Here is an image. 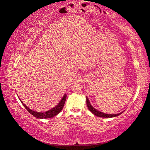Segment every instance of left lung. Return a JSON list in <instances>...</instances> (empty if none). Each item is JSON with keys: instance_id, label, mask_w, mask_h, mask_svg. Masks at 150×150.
I'll use <instances>...</instances> for the list:
<instances>
[{"instance_id": "1", "label": "left lung", "mask_w": 150, "mask_h": 150, "mask_svg": "<svg viewBox=\"0 0 150 150\" xmlns=\"http://www.w3.org/2000/svg\"><path fill=\"white\" fill-rule=\"evenodd\" d=\"M86 104H87V106H88V109L90 110V111L92 112L93 115H95L97 117H103V118H112V117H117L120 115V114H122V112H120V113H118V114H107V113H104L103 112H101L98 111V110H97L96 109L94 108V107L91 105L90 101H89V99L88 98H86Z\"/></svg>"}]
</instances>
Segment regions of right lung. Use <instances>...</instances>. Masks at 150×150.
<instances>
[{"label": "right lung", "mask_w": 150, "mask_h": 150, "mask_svg": "<svg viewBox=\"0 0 150 150\" xmlns=\"http://www.w3.org/2000/svg\"><path fill=\"white\" fill-rule=\"evenodd\" d=\"M66 99H67V95L64 94V95L63 96L62 99L60 100V101L58 103V105H57L56 106L53 107V108H52L51 109H50L46 112H37L35 111H33V110H31V109L29 108V107H28L19 98L21 103H22V105L24 106L25 108L28 110V111L30 112V114L33 115L34 117H35L36 118H38V119H47V118H52L54 116H56L57 115L59 114V112L62 111V109L63 108V107H64V105L66 101Z\"/></svg>", "instance_id": "1"}]
</instances>
